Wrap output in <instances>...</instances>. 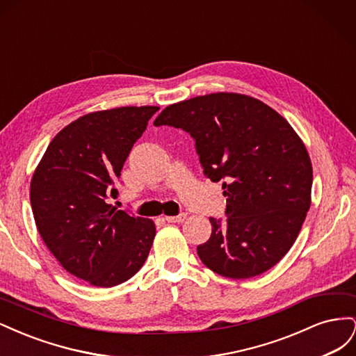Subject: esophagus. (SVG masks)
Instances as JSON below:
<instances>
[{
  "instance_id": "obj_1",
  "label": "esophagus",
  "mask_w": 356,
  "mask_h": 356,
  "mask_svg": "<svg viewBox=\"0 0 356 356\" xmlns=\"http://www.w3.org/2000/svg\"><path fill=\"white\" fill-rule=\"evenodd\" d=\"M186 218H187V213L174 215V217H172V215H168V217H165V220H166L168 222H182Z\"/></svg>"
}]
</instances>
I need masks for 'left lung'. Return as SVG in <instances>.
Instances as JSON below:
<instances>
[{
    "instance_id": "left-lung-1",
    "label": "left lung",
    "mask_w": 356,
    "mask_h": 356,
    "mask_svg": "<svg viewBox=\"0 0 356 356\" xmlns=\"http://www.w3.org/2000/svg\"><path fill=\"white\" fill-rule=\"evenodd\" d=\"M154 124L188 132L203 174L222 181L227 220L209 218L202 263L248 279L281 261L305 222L314 181L306 145L285 118L248 95L218 92L166 106Z\"/></svg>"
}]
</instances>
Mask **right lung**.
<instances>
[{
    "instance_id": "obj_1",
    "label": "right lung",
    "mask_w": 356,
    "mask_h": 356,
    "mask_svg": "<svg viewBox=\"0 0 356 356\" xmlns=\"http://www.w3.org/2000/svg\"><path fill=\"white\" fill-rule=\"evenodd\" d=\"M159 106H120L86 114L51 139L31 179L35 225L65 270L111 288L145 263L152 220L106 203L124 161Z\"/></svg>"
}]
</instances>
